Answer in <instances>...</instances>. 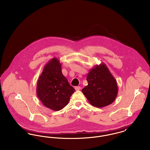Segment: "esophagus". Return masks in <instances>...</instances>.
<instances>
[{
	"label": "esophagus",
	"mask_w": 150,
	"mask_h": 150,
	"mask_svg": "<svg viewBox=\"0 0 150 150\" xmlns=\"http://www.w3.org/2000/svg\"><path fill=\"white\" fill-rule=\"evenodd\" d=\"M75 89L76 91H79V90H80V89H81V87H79V86H77V87H75Z\"/></svg>",
	"instance_id": "obj_1"
}]
</instances>
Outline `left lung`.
<instances>
[{
    "mask_svg": "<svg viewBox=\"0 0 150 150\" xmlns=\"http://www.w3.org/2000/svg\"><path fill=\"white\" fill-rule=\"evenodd\" d=\"M82 92L92 105L102 108L113 103L118 93L117 81L104 63L96 65L87 76Z\"/></svg>",
    "mask_w": 150,
    "mask_h": 150,
    "instance_id": "left-lung-1",
    "label": "left lung"
}]
</instances>
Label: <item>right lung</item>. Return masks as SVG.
Returning <instances> with one entry per match:
<instances>
[{"label":"right lung","instance_id":"right-lung-1","mask_svg":"<svg viewBox=\"0 0 150 150\" xmlns=\"http://www.w3.org/2000/svg\"><path fill=\"white\" fill-rule=\"evenodd\" d=\"M62 65L57 58L45 66L37 83V95L46 107L55 111L67 105L75 89L62 72Z\"/></svg>","mask_w":150,"mask_h":150}]
</instances>
